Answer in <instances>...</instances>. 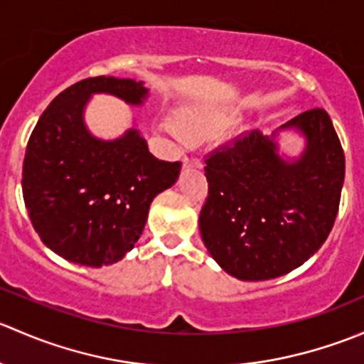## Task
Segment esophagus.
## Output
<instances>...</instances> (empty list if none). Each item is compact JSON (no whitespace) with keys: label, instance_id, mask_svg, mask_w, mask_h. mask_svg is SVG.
<instances>
[{"label":"esophagus","instance_id":"esophagus-1","mask_svg":"<svg viewBox=\"0 0 364 364\" xmlns=\"http://www.w3.org/2000/svg\"><path fill=\"white\" fill-rule=\"evenodd\" d=\"M183 165H185V167H200V160L197 159V156H193V155H185L183 156Z\"/></svg>","mask_w":364,"mask_h":364}]
</instances>
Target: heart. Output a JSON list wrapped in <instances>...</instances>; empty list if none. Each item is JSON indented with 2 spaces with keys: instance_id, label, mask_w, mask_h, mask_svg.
Here are the masks:
<instances>
[{
  "instance_id": "heart-1",
  "label": "heart",
  "mask_w": 364,
  "mask_h": 364,
  "mask_svg": "<svg viewBox=\"0 0 364 364\" xmlns=\"http://www.w3.org/2000/svg\"><path fill=\"white\" fill-rule=\"evenodd\" d=\"M196 121L190 119V117H185V121H183V128H185V132H193L196 130ZM165 130L168 132L171 135H174V137H181V130H179L178 127H174V124H165Z\"/></svg>"
}]
</instances>
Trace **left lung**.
<instances>
[{"instance_id":"8db88e82","label":"left lung","mask_w":364,"mask_h":364,"mask_svg":"<svg viewBox=\"0 0 364 364\" xmlns=\"http://www.w3.org/2000/svg\"><path fill=\"white\" fill-rule=\"evenodd\" d=\"M282 128L306 137L294 164L257 130L205 155L200 236L223 271L240 280L291 273L324 245L338 215L345 155L329 114L310 109Z\"/></svg>"}]
</instances>
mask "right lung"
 <instances>
[{
    "instance_id": "add662e5",
    "label": "right lung",
    "mask_w": 364,
    "mask_h": 364,
    "mask_svg": "<svg viewBox=\"0 0 364 364\" xmlns=\"http://www.w3.org/2000/svg\"><path fill=\"white\" fill-rule=\"evenodd\" d=\"M93 93L139 105L142 82L90 77L61 91L31 132L23 164L29 220L46 247L70 262H117L144 230L151 200L171 188L181 161L159 160L135 128L116 141L91 137L82 111Z\"/></svg>"
}]
</instances>
